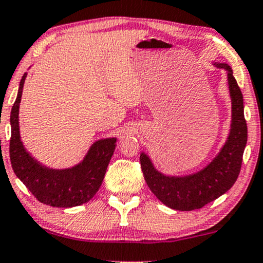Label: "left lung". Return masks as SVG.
Returning <instances> with one entry per match:
<instances>
[{"label": "left lung", "mask_w": 263, "mask_h": 263, "mask_svg": "<svg viewBox=\"0 0 263 263\" xmlns=\"http://www.w3.org/2000/svg\"><path fill=\"white\" fill-rule=\"evenodd\" d=\"M228 72L231 98V127L219 153L200 172L184 176H169L158 172L147 155L140 154V165L151 192L165 206L177 211L201 209L230 190L241 172L248 130L244 119L243 95L230 65L213 63Z\"/></svg>", "instance_id": "1"}]
</instances>
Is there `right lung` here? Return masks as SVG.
<instances>
[{
    "instance_id": "add662e5",
    "label": "right lung",
    "mask_w": 263,
    "mask_h": 263,
    "mask_svg": "<svg viewBox=\"0 0 263 263\" xmlns=\"http://www.w3.org/2000/svg\"><path fill=\"white\" fill-rule=\"evenodd\" d=\"M27 73L22 76L19 91L10 113L12 137L9 155L15 175L43 204L53 207H73L89 201L105 177L107 167L117 146V138L100 139L88 150L83 161L71 168L45 167L31 156L21 142L19 107Z\"/></svg>"
}]
</instances>
